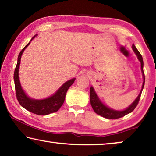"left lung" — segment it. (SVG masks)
Listing matches in <instances>:
<instances>
[{
	"label": "left lung",
	"instance_id": "8db88e82",
	"mask_svg": "<svg viewBox=\"0 0 156 156\" xmlns=\"http://www.w3.org/2000/svg\"><path fill=\"white\" fill-rule=\"evenodd\" d=\"M132 48L133 49L134 52H135L136 56H137V58L139 60V62H141V72H142V76L144 78L142 88H141V92L138 95V97H136V99L134 101L133 103H132L128 108H127L125 110H123V111H115V110H113L112 108H108V106L104 105V104L102 103L100 100H99L98 96L97 95L96 92H94V88L91 87H90V104H91V106L93 108V110L94 111V112L97 113L98 115L102 116V117L108 118V119H117V118H122L125 115L131 113L132 111H133L134 109L136 107V106H137V104L139 103V101L141 97V92H142L144 86V83H145V76H144V69H143L144 62H143L142 56H141V55L140 54V52H139L137 49L136 48L134 44L132 45Z\"/></svg>",
	"mask_w": 156,
	"mask_h": 156
}]
</instances>
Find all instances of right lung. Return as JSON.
<instances>
[{"instance_id": "add662e5", "label": "right lung", "mask_w": 156, "mask_h": 156, "mask_svg": "<svg viewBox=\"0 0 156 156\" xmlns=\"http://www.w3.org/2000/svg\"><path fill=\"white\" fill-rule=\"evenodd\" d=\"M35 36H34L32 39H34ZM30 43H31V41L22 49L20 55H19L17 64L15 69V72H14V81H15L16 96H17V99L20 105L25 109H27V111L37 115H48L57 111L62 106L64 101L67 90L70 87V86L73 84L76 78L71 79V80L66 81L60 87L59 89L54 94L48 97V98L38 100V99H33L28 97L25 94L24 90H22V86L20 84V79H19V69H20L21 57H22V53L24 52V50L29 45Z\"/></svg>"}]
</instances>
